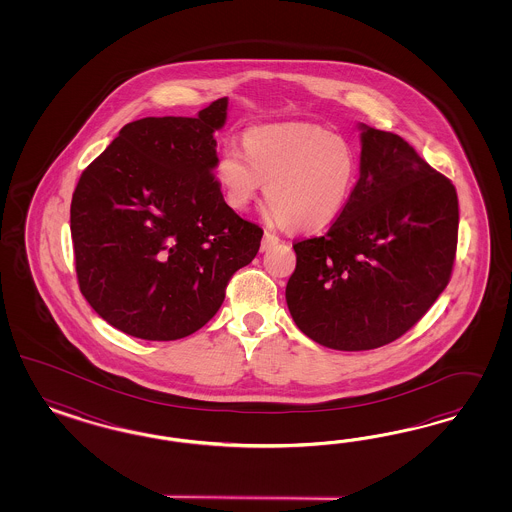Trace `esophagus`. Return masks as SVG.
<instances>
[{"label":"esophagus","instance_id":"obj_1","mask_svg":"<svg viewBox=\"0 0 512 512\" xmlns=\"http://www.w3.org/2000/svg\"><path fill=\"white\" fill-rule=\"evenodd\" d=\"M279 238L276 234L268 233V231H264L263 242H261V249L266 251V249L272 248V246H276L278 244Z\"/></svg>","mask_w":512,"mask_h":512}]
</instances>
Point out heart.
Masks as SVG:
<instances>
[{
    "mask_svg": "<svg viewBox=\"0 0 512 512\" xmlns=\"http://www.w3.org/2000/svg\"><path fill=\"white\" fill-rule=\"evenodd\" d=\"M357 171V155L347 140L319 125L276 124L249 129L244 154L225 150L216 176L233 210H246L266 181V216L274 225L319 231L351 199Z\"/></svg>",
    "mask_w": 512,
    "mask_h": 512,
    "instance_id": "obj_1",
    "label": "heart"
}]
</instances>
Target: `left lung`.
<instances>
[{
    "label": "left lung",
    "mask_w": 512,
    "mask_h": 512,
    "mask_svg": "<svg viewBox=\"0 0 512 512\" xmlns=\"http://www.w3.org/2000/svg\"><path fill=\"white\" fill-rule=\"evenodd\" d=\"M362 129L360 178L323 236L296 240L285 298L296 326L338 351L398 340L445 291L458 195L400 135Z\"/></svg>",
    "instance_id": "left-lung-1"
}]
</instances>
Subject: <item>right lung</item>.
<instances>
[{
  "instance_id": "1",
  "label": "right lung",
  "mask_w": 512,
  "mask_h": 512,
  "mask_svg": "<svg viewBox=\"0 0 512 512\" xmlns=\"http://www.w3.org/2000/svg\"><path fill=\"white\" fill-rule=\"evenodd\" d=\"M225 120L227 97L197 118L131 122L80 174L71 201L78 287L129 336L197 332L261 248L263 229L225 202L214 174Z\"/></svg>"
}]
</instances>
